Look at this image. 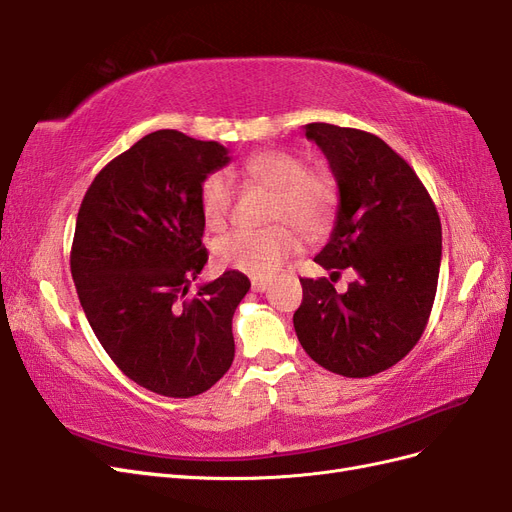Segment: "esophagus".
I'll use <instances>...</instances> for the list:
<instances>
[{
	"label": "esophagus",
	"instance_id": "esophagus-1",
	"mask_svg": "<svg viewBox=\"0 0 512 512\" xmlns=\"http://www.w3.org/2000/svg\"><path fill=\"white\" fill-rule=\"evenodd\" d=\"M269 286H271V282L265 280V277H252V290L254 292H265Z\"/></svg>",
	"mask_w": 512,
	"mask_h": 512
}]
</instances>
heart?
Returning a JSON list of instances; mask_svg holds the SVG:
<instances>
[{"label": "heart", "instance_id": "1", "mask_svg": "<svg viewBox=\"0 0 512 512\" xmlns=\"http://www.w3.org/2000/svg\"><path fill=\"white\" fill-rule=\"evenodd\" d=\"M245 173L275 190L269 218L292 222L305 235H318L329 226L339 200L337 183L331 173L307 168V162L286 149L258 151L245 162ZM200 213L209 228H222L232 207V179L215 170L200 183ZM299 250V235L288 224L250 230L237 228L213 245L215 260L222 267L250 275H273Z\"/></svg>", "mask_w": 512, "mask_h": 512}]
</instances>
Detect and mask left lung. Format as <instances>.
<instances>
[{
    "label": "left lung",
    "instance_id": "left-lung-1",
    "mask_svg": "<svg viewBox=\"0 0 512 512\" xmlns=\"http://www.w3.org/2000/svg\"><path fill=\"white\" fill-rule=\"evenodd\" d=\"M305 136L327 156L339 188L331 239L314 260L333 275L352 267L359 277L344 294L327 277H301L294 331L324 369L367 378L404 359L427 327L440 215L412 166L376 134L307 123Z\"/></svg>",
    "mask_w": 512,
    "mask_h": 512
}]
</instances>
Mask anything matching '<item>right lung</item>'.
Returning <instances> with one entry per match:
<instances>
[{
    "mask_svg": "<svg viewBox=\"0 0 512 512\" xmlns=\"http://www.w3.org/2000/svg\"><path fill=\"white\" fill-rule=\"evenodd\" d=\"M228 160L215 141L151 132L100 170L76 218L70 271L91 329L123 374L164 397L205 393L235 359L250 280L224 271L192 292L209 258L200 183Z\"/></svg>",
    "mask_w": 512,
    "mask_h": 512,
    "instance_id": "add662e5",
    "label": "right lung"
}]
</instances>
